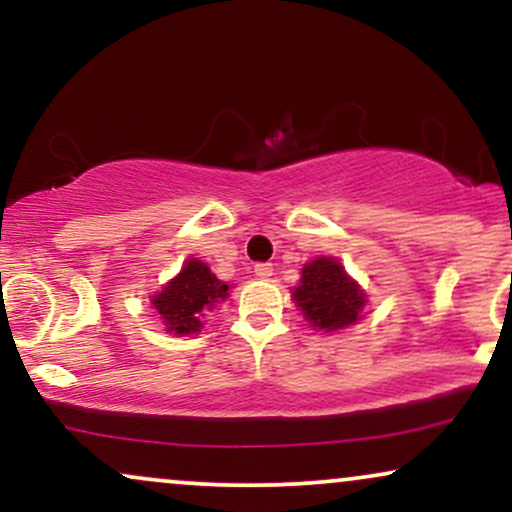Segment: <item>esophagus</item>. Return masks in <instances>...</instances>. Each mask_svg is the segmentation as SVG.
Returning a JSON list of instances; mask_svg holds the SVG:
<instances>
[{
	"mask_svg": "<svg viewBox=\"0 0 512 512\" xmlns=\"http://www.w3.org/2000/svg\"><path fill=\"white\" fill-rule=\"evenodd\" d=\"M274 274V267L269 262H260L255 264V276L257 279H269V276Z\"/></svg>",
	"mask_w": 512,
	"mask_h": 512,
	"instance_id": "obj_1",
	"label": "esophagus"
}]
</instances>
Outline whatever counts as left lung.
Here are the masks:
<instances>
[{
	"label": "left lung",
	"instance_id": "obj_1",
	"mask_svg": "<svg viewBox=\"0 0 512 512\" xmlns=\"http://www.w3.org/2000/svg\"><path fill=\"white\" fill-rule=\"evenodd\" d=\"M293 301L320 332H337L361 320L366 293L334 257H315L303 267Z\"/></svg>",
	"mask_w": 512,
	"mask_h": 512
}]
</instances>
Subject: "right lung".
Instances as JSON below:
<instances>
[{
    "instance_id": "right-lung-1",
    "label": "right lung",
    "mask_w": 512,
    "mask_h": 512,
    "mask_svg": "<svg viewBox=\"0 0 512 512\" xmlns=\"http://www.w3.org/2000/svg\"><path fill=\"white\" fill-rule=\"evenodd\" d=\"M228 298V284L216 279L204 262L190 257L182 264L180 274L173 276L161 291L151 298V305L161 315L166 332L197 334L204 327V315L209 313L219 301Z\"/></svg>"
}]
</instances>
